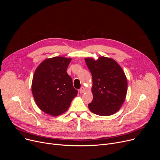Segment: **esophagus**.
Instances as JSON below:
<instances>
[{
  "label": "esophagus",
  "instance_id": "1",
  "mask_svg": "<svg viewBox=\"0 0 160 160\" xmlns=\"http://www.w3.org/2000/svg\"><path fill=\"white\" fill-rule=\"evenodd\" d=\"M85 91H86V89H85V88H83V87H82V88H81L80 89V90H79V92L80 93H83L85 92Z\"/></svg>",
  "mask_w": 160,
  "mask_h": 160
}]
</instances>
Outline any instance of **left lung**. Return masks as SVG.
<instances>
[{
	"label": "left lung",
	"instance_id": "obj_1",
	"mask_svg": "<svg viewBox=\"0 0 160 160\" xmlns=\"http://www.w3.org/2000/svg\"><path fill=\"white\" fill-rule=\"evenodd\" d=\"M85 61L93 78V98L88 104L89 110L101 116L116 113L123 104L128 83L125 74L114 60L100 56L97 60L86 58Z\"/></svg>",
	"mask_w": 160,
	"mask_h": 160
}]
</instances>
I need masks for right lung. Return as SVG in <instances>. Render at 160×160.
<instances>
[{
  "mask_svg": "<svg viewBox=\"0 0 160 160\" xmlns=\"http://www.w3.org/2000/svg\"><path fill=\"white\" fill-rule=\"evenodd\" d=\"M71 58L57 56L46 59L37 67L32 83V91L41 110L52 116L65 112L77 95L72 80L67 73Z\"/></svg>",
  "mask_w": 160,
  "mask_h": 160,
  "instance_id": "add662e5",
  "label": "right lung"
}]
</instances>
